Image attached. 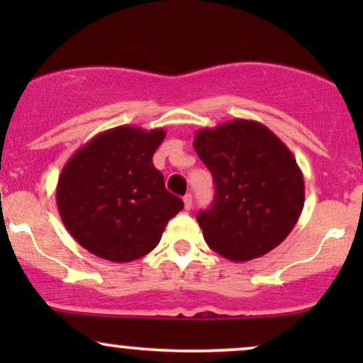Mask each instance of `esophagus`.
Masks as SVG:
<instances>
[{
  "instance_id": "obj_1",
  "label": "esophagus",
  "mask_w": 363,
  "mask_h": 363,
  "mask_svg": "<svg viewBox=\"0 0 363 363\" xmlns=\"http://www.w3.org/2000/svg\"><path fill=\"white\" fill-rule=\"evenodd\" d=\"M184 208L186 210H191V208H193V196L191 194L184 196Z\"/></svg>"
}]
</instances>
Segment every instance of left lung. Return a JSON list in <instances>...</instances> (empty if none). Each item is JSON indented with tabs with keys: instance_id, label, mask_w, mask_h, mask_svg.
Segmentation results:
<instances>
[{
	"instance_id": "8db88e82",
	"label": "left lung",
	"mask_w": 363,
	"mask_h": 363,
	"mask_svg": "<svg viewBox=\"0 0 363 363\" xmlns=\"http://www.w3.org/2000/svg\"><path fill=\"white\" fill-rule=\"evenodd\" d=\"M193 145L215 182L213 205L196 215L210 249L242 262L281 244L306 198L302 170L286 145L247 119L199 129Z\"/></svg>"
}]
</instances>
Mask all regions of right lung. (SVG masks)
Returning a JSON list of instances; mask_svg holds the SVG:
<instances>
[{"mask_svg": "<svg viewBox=\"0 0 363 363\" xmlns=\"http://www.w3.org/2000/svg\"><path fill=\"white\" fill-rule=\"evenodd\" d=\"M164 138L162 128H112L66 162L56 187L57 210L86 251L114 262L138 259L157 247L165 225L184 208L153 165Z\"/></svg>", "mask_w": 363, "mask_h": 363, "instance_id": "right-lung-1", "label": "right lung"}]
</instances>
